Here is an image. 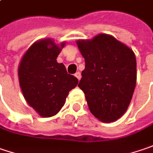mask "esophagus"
<instances>
[{
    "instance_id": "esophagus-1",
    "label": "esophagus",
    "mask_w": 153,
    "mask_h": 153,
    "mask_svg": "<svg viewBox=\"0 0 153 153\" xmlns=\"http://www.w3.org/2000/svg\"><path fill=\"white\" fill-rule=\"evenodd\" d=\"M75 76L78 79V80H80L81 79V73L78 71V72H76V74H75Z\"/></svg>"
}]
</instances>
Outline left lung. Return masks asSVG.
I'll list each match as a JSON object with an SVG mask.
<instances>
[{"label": "left lung", "instance_id": "8db88e82", "mask_svg": "<svg viewBox=\"0 0 153 153\" xmlns=\"http://www.w3.org/2000/svg\"><path fill=\"white\" fill-rule=\"evenodd\" d=\"M85 60L78 87L92 114L102 122L115 121L127 109L136 85L134 52L105 33L76 41Z\"/></svg>", "mask_w": 153, "mask_h": 153}]
</instances>
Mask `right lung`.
<instances>
[{
    "mask_svg": "<svg viewBox=\"0 0 153 153\" xmlns=\"http://www.w3.org/2000/svg\"><path fill=\"white\" fill-rule=\"evenodd\" d=\"M65 42L59 45L51 39L33 44L22 57L19 68L20 88L27 102L42 117H51L65 105L69 92L78 83L67 73L57 57Z\"/></svg>",
    "mask_w": 153,
    "mask_h": 153,
    "instance_id": "1",
    "label": "right lung"
}]
</instances>
